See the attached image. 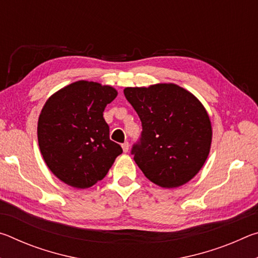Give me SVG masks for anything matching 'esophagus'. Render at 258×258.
I'll return each instance as SVG.
<instances>
[{"label":"esophagus","instance_id":"obj_1","mask_svg":"<svg viewBox=\"0 0 258 258\" xmlns=\"http://www.w3.org/2000/svg\"><path fill=\"white\" fill-rule=\"evenodd\" d=\"M121 148H123V151L124 152H127L128 151V148H130L128 142H124L123 145H121Z\"/></svg>","mask_w":258,"mask_h":258}]
</instances>
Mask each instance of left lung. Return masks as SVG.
<instances>
[{"label": "left lung", "instance_id": "1", "mask_svg": "<svg viewBox=\"0 0 258 258\" xmlns=\"http://www.w3.org/2000/svg\"><path fill=\"white\" fill-rule=\"evenodd\" d=\"M124 94L142 123L132 154L145 176L166 189L192 180L212 146V123L203 103L173 83L125 87Z\"/></svg>", "mask_w": 258, "mask_h": 258}]
</instances>
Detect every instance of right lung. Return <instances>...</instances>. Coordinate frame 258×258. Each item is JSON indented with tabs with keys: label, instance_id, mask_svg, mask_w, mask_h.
Here are the masks:
<instances>
[{
	"label": "right lung",
	"instance_id": "1",
	"mask_svg": "<svg viewBox=\"0 0 258 258\" xmlns=\"http://www.w3.org/2000/svg\"><path fill=\"white\" fill-rule=\"evenodd\" d=\"M116 89L77 81L46 100L37 121L41 154L50 171L76 189H86L107 175L123 149L109 139L104 108Z\"/></svg>",
	"mask_w": 258,
	"mask_h": 258
}]
</instances>
